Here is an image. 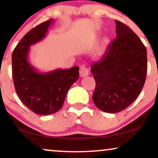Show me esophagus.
Returning <instances> with one entry per match:
<instances>
[{"label": "esophagus", "instance_id": "34e87169", "mask_svg": "<svg viewBox=\"0 0 158 158\" xmlns=\"http://www.w3.org/2000/svg\"><path fill=\"white\" fill-rule=\"evenodd\" d=\"M79 74L81 77H84L88 76L89 69L86 68V66H85L84 65L81 66V67H80V69H79Z\"/></svg>", "mask_w": 158, "mask_h": 158}]
</instances>
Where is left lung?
<instances>
[{"label":"left lung","instance_id":"1","mask_svg":"<svg viewBox=\"0 0 158 158\" xmlns=\"http://www.w3.org/2000/svg\"><path fill=\"white\" fill-rule=\"evenodd\" d=\"M117 37L98 62L91 66L96 81L92 99L107 113L124 110L134 102L145 84L147 49L130 27L115 20Z\"/></svg>","mask_w":158,"mask_h":158}]
</instances>
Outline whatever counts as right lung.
Listing matches in <instances>:
<instances>
[{
  "label": "right lung",
  "mask_w": 158,
  "mask_h": 158,
  "mask_svg": "<svg viewBox=\"0 0 158 158\" xmlns=\"http://www.w3.org/2000/svg\"><path fill=\"white\" fill-rule=\"evenodd\" d=\"M54 20L32 28L17 44L12 54V75L18 96L37 114H54L63 106L71 86L79 79V66L39 72L28 61L30 46L44 39Z\"/></svg>",
  "instance_id": "add662e5"
}]
</instances>
